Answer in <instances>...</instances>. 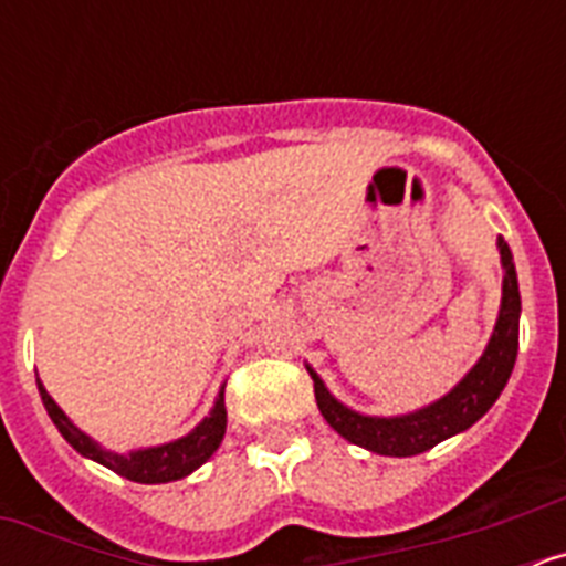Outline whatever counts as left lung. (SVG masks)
Wrapping results in <instances>:
<instances>
[{"instance_id": "8db88e82", "label": "left lung", "mask_w": 566, "mask_h": 566, "mask_svg": "<svg viewBox=\"0 0 566 566\" xmlns=\"http://www.w3.org/2000/svg\"><path fill=\"white\" fill-rule=\"evenodd\" d=\"M496 247L504 272L496 326L476 365L444 397L422 405L417 411L397 413V417H371L339 402L319 379V374L306 363V371L314 379V399H317L319 413L339 437L379 457H417V453L431 451L433 444L468 431L470 424H476L493 408L516 365L518 317H522V294H518L513 252L504 238L496 240Z\"/></svg>"}]
</instances>
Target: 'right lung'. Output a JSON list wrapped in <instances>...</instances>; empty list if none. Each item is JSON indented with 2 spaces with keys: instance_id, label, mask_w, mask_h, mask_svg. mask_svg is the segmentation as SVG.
<instances>
[{
  "instance_id": "add662e5",
  "label": "right lung",
  "mask_w": 566,
  "mask_h": 566,
  "mask_svg": "<svg viewBox=\"0 0 566 566\" xmlns=\"http://www.w3.org/2000/svg\"><path fill=\"white\" fill-rule=\"evenodd\" d=\"M39 394H42L44 411L53 419V424L59 428L67 444L73 451L82 453L84 459H93V462L104 464L118 476L129 479V482L138 484H164V482H178V479L189 476L192 470L201 468L209 457H212L223 442V433H227V402H223V388L214 397L212 411L209 417H203L201 422L195 424L192 431L181 439H172V442L153 444V448H135V451L118 453L104 448L102 442L84 433L78 424H73V419L62 411L56 405V399L50 397L48 388L42 385V379H36Z\"/></svg>"
}]
</instances>
